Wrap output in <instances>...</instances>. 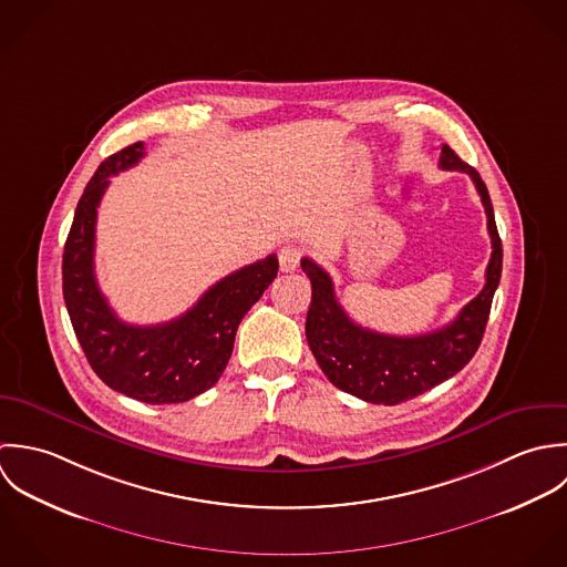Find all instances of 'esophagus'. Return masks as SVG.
Wrapping results in <instances>:
<instances>
[{
  "mask_svg": "<svg viewBox=\"0 0 567 567\" xmlns=\"http://www.w3.org/2000/svg\"><path fill=\"white\" fill-rule=\"evenodd\" d=\"M278 260H280L282 271H296L302 260V249L298 245H285L278 254Z\"/></svg>",
  "mask_w": 567,
  "mask_h": 567,
  "instance_id": "1",
  "label": "esophagus"
}]
</instances>
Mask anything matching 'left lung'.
Returning a JSON list of instances; mask_svg holds the SVG:
<instances>
[{"mask_svg":"<svg viewBox=\"0 0 567 567\" xmlns=\"http://www.w3.org/2000/svg\"><path fill=\"white\" fill-rule=\"evenodd\" d=\"M441 168L462 171L473 179L486 213L493 247L484 289L462 307L447 327L414 338L363 329L341 309L331 276L311 258L300 262L313 289L305 329L309 348L336 388L368 403L396 405L447 381L471 361L486 329L502 276V240L491 197L480 173L462 162L447 144L441 148Z\"/></svg>","mask_w":567,"mask_h":567,"instance_id":"8db88e82","label":"left lung"}]
</instances>
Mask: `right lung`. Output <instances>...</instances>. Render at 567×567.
I'll return each mask as SVG.
<instances>
[{
  "instance_id": "add662e5",
  "label": "right lung",
  "mask_w": 567,
  "mask_h": 567,
  "mask_svg": "<svg viewBox=\"0 0 567 567\" xmlns=\"http://www.w3.org/2000/svg\"><path fill=\"white\" fill-rule=\"evenodd\" d=\"M142 155V142L117 151L85 186L63 251V298L90 365L112 390L151 405L184 403L213 388L224 374L236 329L274 282L278 258L269 254L236 269L171 322L155 327L122 322L94 274L96 208L110 177L137 164Z\"/></svg>"
}]
</instances>
